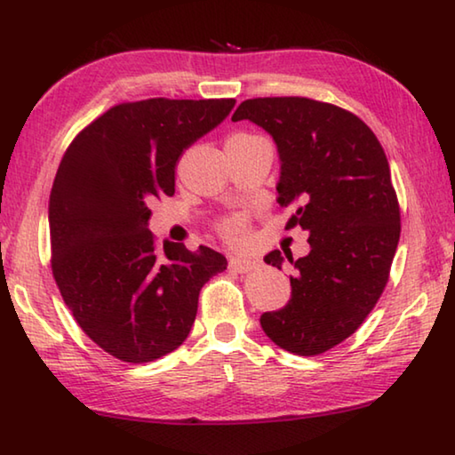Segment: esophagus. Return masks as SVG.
I'll return each instance as SVG.
<instances>
[{"label": "esophagus", "mask_w": 455, "mask_h": 455, "mask_svg": "<svg viewBox=\"0 0 455 455\" xmlns=\"http://www.w3.org/2000/svg\"><path fill=\"white\" fill-rule=\"evenodd\" d=\"M255 265H257L255 260L249 259V257H230L228 259V267L236 273H249V271H252V268H255Z\"/></svg>", "instance_id": "1"}]
</instances>
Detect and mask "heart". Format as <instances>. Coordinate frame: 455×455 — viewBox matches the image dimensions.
<instances>
[{"label": "heart", "mask_w": 455, "mask_h": 455, "mask_svg": "<svg viewBox=\"0 0 455 455\" xmlns=\"http://www.w3.org/2000/svg\"><path fill=\"white\" fill-rule=\"evenodd\" d=\"M220 230L230 241H241L244 236V222L241 219H230L220 227Z\"/></svg>", "instance_id": "obj_1"}]
</instances>
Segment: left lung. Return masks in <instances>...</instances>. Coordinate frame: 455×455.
<instances>
[{"label":"left lung","instance_id":"obj_1","mask_svg":"<svg viewBox=\"0 0 455 455\" xmlns=\"http://www.w3.org/2000/svg\"><path fill=\"white\" fill-rule=\"evenodd\" d=\"M249 120L273 136L281 160L276 182L287 228L309 233V255L292 260L291 299L260 315L281 349L319 355L355 333L381 297L394 263L399 204L387 156L363 120L309 98L244 100L233 122ZM281 268V251L265 257Z\"/></svg>","mask_w":455,"mask_h":455}]
</instances>
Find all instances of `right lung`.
Masks as SVG:
<instances>
[{
	"label": "right lung",
	"instance_id": "right-lung-1",
	"mask_svg": "<svg viewBox=\"0 0 455 455\" xmlns=\"http://www.w3.org/2000/svg\"><path fill=\"white\" fill-rule=\"evenodd\" d=\"M233 108V98L118 104L84 128L61 158L48 209L53 279L84 333L126 363L180 347L200 289L227 268L209 246H158L148 204L174 195L184 150Z\"/></svg>",
	"mask_w": 455,
	"mask_h": 455
}]
</instances>
